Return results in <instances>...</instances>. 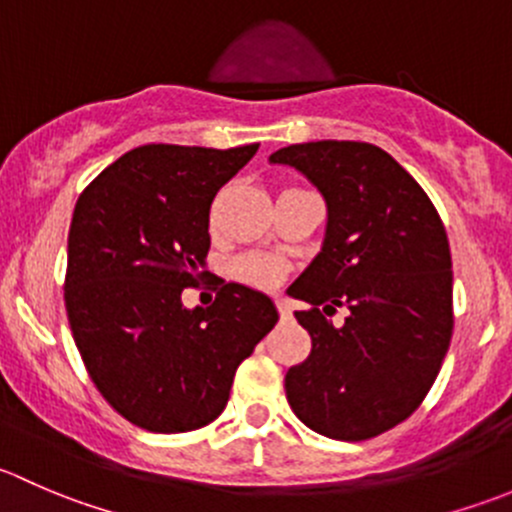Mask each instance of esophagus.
<instances>
[{
	"mask_svg": "<svg viewBox=\"0 0 512 512\" xmlns=\"http://www.w3.org/2000/svg\"><path fill=\"white\" fill-rule=\"evenodd\" d=\"M275 307H277V312L282 314V317H289V314H292V307H289L287 299H275Z\"/></svg>",
	"mask_w": 512,
	"mask_h": 512,
	"instance_id": "34e87169",
	"label": "esophagus"
}]
</instances>
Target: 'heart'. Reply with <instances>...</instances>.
<instances>
[{"label":"heart","mask_w":512,"mask_h":512,"mask_svg":"<svg viewBox=\"0 0 512 512\" xmlns=\"http://www.w3.org/2000/svg\"><path fill=\"white\" fill-rule=\"evenodd\" d=\"M232 277L245 285L257 287V289H272L275 285H280L282 277H285L287 265L285 260H280L272 252H242L232 260Z\"/></svg>","instance_id":"b5f03b06"}]
</instances>
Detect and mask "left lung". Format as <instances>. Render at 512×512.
I'll return each mask as SVG.
<instances>
[{
  "label": "left lung",
  "mask_w": 512,
  "mask_h": 512,
  "mask_svg": "<svg viewBox=\"0 0 512 512\" xmlns=\"http://www.w3.org/2000/svg\"><path fill=\"white\" fill-rule=\"evenodd\" d=\"M327 200L322 252L287 289L312 352L285 376L304 426L366 441L406 421L426 399L453 334L446 227L421 185L379 146L314 141L280 148ZM337 306L342 328L326 319Z\"/></svg>",
  "instance_id": "8db88e82"
}]
</instances>
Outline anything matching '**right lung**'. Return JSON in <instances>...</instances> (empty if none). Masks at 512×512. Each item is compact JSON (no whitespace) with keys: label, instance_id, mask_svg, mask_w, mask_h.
Listing matches in <instances>:
<instances>
[{"label":"right lung","instance_id":"obj_1","mask_svg":"<svg viewBox=\"0 0 512 512\" xmlns=\"http://www.w3.org/2000/svg\"><path fill=\"white\" fill-rule=\"evenodd\" d=\"M148 143L113 160L79 195L64 302L98 394L126 421L185 433L223 414L235 371L275 327L262 292L215 282L210 307H183L210 250V205L257 153Z\"/></svg>","mask_w":512,"mask_h":512}]
</instances>
